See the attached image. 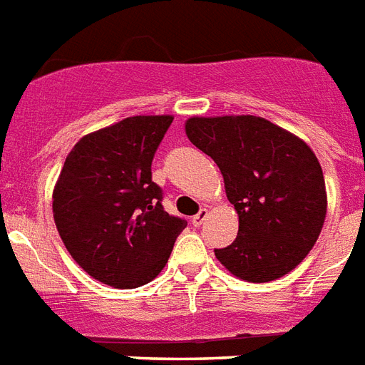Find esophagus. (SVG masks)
I'll return each instance as SVG.
<instances>
[{"label":"esophagus","instance_id":"34e87169","mask_svg":"<svg viewBox=\"0 0 365 365\" xmlns=\"http://www.w3.org/2000/svg\"><path fill=\"white\" fill-rule=\"evenodd\" d=\"M206 217H208V210L202 208V210H200V212L197 213V215H192L191 223L195 225V227H200V225L204 223V219H206Z\"/></svg>","mask_w":365,"mask_h":365}]
</instances>
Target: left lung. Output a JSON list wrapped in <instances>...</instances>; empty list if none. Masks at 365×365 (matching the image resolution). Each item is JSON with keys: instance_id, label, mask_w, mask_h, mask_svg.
Segmentation results:
<instances>
[{"instance_id": "obj_1", "label": "left lung", "mask_w": 365, "mask_h": 365, "mask_svg": "<svg viewBox=\"0 0 365 365\" xmlns=\"http://www.w3.org/2000/svg\"><path fill=\"white\" fill-rule=\"evenodd\" d=\"M187 138L217 163L238 236L215 250L230 274L266 283L306 259L327 217V187L306 142L259 115L189 118Z\"/></svg>"}]
</instances>
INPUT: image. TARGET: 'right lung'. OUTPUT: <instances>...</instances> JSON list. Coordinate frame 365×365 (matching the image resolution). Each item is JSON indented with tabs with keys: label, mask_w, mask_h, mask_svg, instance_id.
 <instances>
[{
	"label": "right lung",
	"mask_w": 365,
	"mask_h": 365,
	"mask_svg": "<svg viewBox=\"0 0 365 365\" xmlns=\"http://www.w3.org/2000/svg\"><path fill=\"white\" fill-rule=\"evenodd\" d=\"M173 115H133L82 136L63 163L52 195L58 232L91 277L136 289L165 268L187 227L163 208L152 161Z\"/></svg>",
	"instance_id": "1"
}]
</instances>
